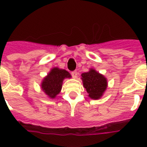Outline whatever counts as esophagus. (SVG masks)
I'll list each match as a JSON object with an SVG mask.
<instances>
[{"label": "esophagus", "mask_w": 147, "mask_h": 147, "mask_svg": "<svg viewBox=\"0 0 147 147\" xmlns=\"http://www.w3.org/2000/svg\"><path fill=\"white\" fill-rule=\"evenodd\" d=\"M71 75H72L73 78H74V79H76V78L77 77V75H78L77 71H73V72L71 73Z\"/></svg>", "instance_id": "obj_1"}]
</instances>
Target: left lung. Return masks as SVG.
Returning <instances> with one entry per match:
<instances>
[{"label": "left lung", "instance_id": "1", "mask_svg": "<svg viewBox=\"0 0 147 147\" xmlns=\"http://www.w3.org/2000/svg\"><path fill=\"white\" fill-rule=\"evenodd\" d=\"M83 87L91 99H99L102 97L107 88V80L103 74L94 68H90L89 71L82 74Z\"/></svg>", "mask_w": 147, "mask_h": 147}]
</instances>
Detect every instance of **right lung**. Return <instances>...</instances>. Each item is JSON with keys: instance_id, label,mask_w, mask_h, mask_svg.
<instances>
[{"instance_id": "add662e5", "label": "right lung", "mask_w": 147, "mask_h": 147, "mask_svg": "<svg viewBox=\"0 0 147 147\" xmlns=\"http://www.w3.org/2000/svg\"><path fill=\"white\" fill-rule=\"evenodd\" d=\"M70 78H71V75L68 71L54 67L42 80L40 84L41 89L49 98L54 99L60 93L63 80Z\"/></svg>"}]
</instances>
